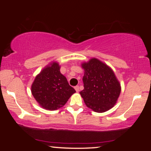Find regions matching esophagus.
Wrapping results in <instances>:
<instances>
[{"label": "esophagus", "mask_w": 151, "mask_h": 151, "mask_svg": "<svg viewBox=\"0 0 151 151\" xmlns=\"http://www.w3.org/2000/svg\"><path fill=\"white\" fill-rule=\"evenodd\" d=\"M74 88H75V90L76 91V92L79 91V86H76Z\"/></svg>", "instance_id": "esophagus-1"}]
</instances>
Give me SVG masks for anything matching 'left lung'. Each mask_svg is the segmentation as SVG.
<instances>
[{"instance_id": "obj_1", "label": "left lung", "mask_w": 151, "mask_h": 151, "mask_svg": "<svg viewBox=\"0 0 151 151\" xmlns=\"http://www.w3.org/2000/svg\"><path fill=\"white\" fill-rule=\"evenodd\" d=\"M84 89L80 92L84 103L96 112H105L115 104L121 87L114 73L96 58L82 64Z\"/></svg>"}]
</instances>
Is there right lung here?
I'll return each mask as SVG.
<instances>
[{"label": "right lung", "instance_id": "obj_1", "mask_svg": "<svg viewBox=\"0 0 151 151\" xmlns=\"http://www.w3.org/2000/svg\"><path fill=\"white\" fill-rule=\"evenodd\" d=\"M76 90L60 71V66L53 63L45 68L35 78L32 93L42 108L54 111L64 106Z\"/></svg>", "mask_w": 151, "mask_h": 151}]
</instances>
